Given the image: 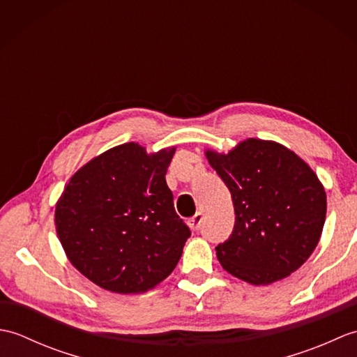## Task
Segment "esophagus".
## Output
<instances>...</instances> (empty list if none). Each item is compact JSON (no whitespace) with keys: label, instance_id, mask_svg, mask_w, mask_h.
<instances>
[{"label":"esophagus","instance_id":"1","mask_svg":"<svg viewBox=\"0 0 357 357\" xmlns=\"http://www.w3.org/2000/svg\"><path fill=\"white\" fill-rule=\"evenodd\" d=\"M202 219H204V215L201 213V211H198V213H196L193 218H190L187 221V224H188V227H190L192 230H198L199 227H201V222H202Z\"/></svg>","mask_w":357,"mask_h":357}]
</instances>
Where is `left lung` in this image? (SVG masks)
<instances>
[{"instance_id":"1","label":"left lung","mask_w":357,"mask_h":357,"mask_svg":"<svg viewBox=\"0 0 357 357\" xmlns=\"http://www.w3.org/2000/svg\"><path fill=\"white\" fill-rule=\"evenodd\" d=\"M204 153L229 187L236 215L231 236L216 247L219 264L252 285L290 276L322 236L327 193L317 174L276 141L247 138L229 153Z\"/></svg>"}]
</instances>
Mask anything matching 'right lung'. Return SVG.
Instances as JSON below:
<instances>
[{"label":"right lung","instance_id":"1","mask_svg":"<svg viewBox=\"0 0 357 357\" xmlns=\"http://www.w3.org/2000/svg\"><path fill=\"white\" fill-rule=\"evenodd\" d=\"M176 147L126 142L73 173L55 206L67 259L118 294L146 293L176 267L190 230L173 207L165 173Z\"/></svg>","mask_w":357,"mask_h":357}]
</instances>
